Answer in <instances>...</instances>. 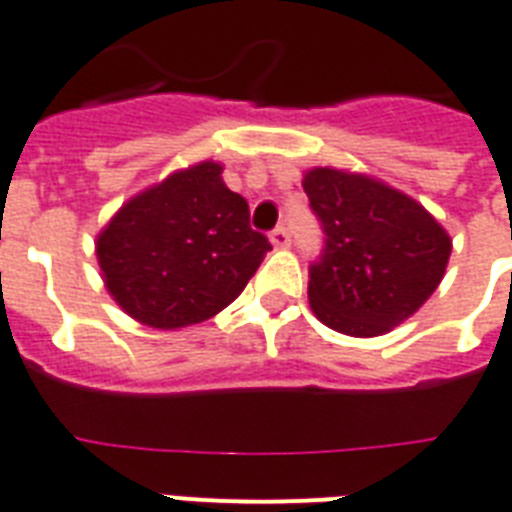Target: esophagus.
<instances>
[{
  "label": "esophagus",
  "instance_id": "esophagus-1",
  "mask_svg": "<svg viewBox=\"0 0 512 512\" xmlns=\"http://www.w3.org/2000/svg\"><path fill=\"white\" fill-rule=\"evenodd\" d=\"M271 244L274 246H287L290 244V230H287V227H274V230H271Z\"/></svg>",
  "mask_w": 512,
  "mask_h": 512
}]
</instances>
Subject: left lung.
<instances>
[{
  "label": "left lung",
  "mask_w": 512,
  "mask_h": 512,
  "mask_svg": "<svg viewBox=\"0 0 512 512\" xmlns=\"http://www.w3.org/2000/svg\"><path fill=\"white\" fill-rule=\"evenodd\" d=\"M323 227L309 266V304L347 336H380L429 301L445 276L450 236L399 189L358 173L314 168L304 176Z\"/></svg>",
  "instance_id": "1"
}]
</instances>
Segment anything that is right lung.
<instances>
[{
    "instance_id": "obj_1",
    "label": "right lung",
    "mask_w": 512,
    "mask_h": 512,
    "mask_svg": "<svg viewBox=\"0 0 512 512\" xmlns=\"http://www.w3.org/2000/svg\"><path fill=\"white\" fill-rule=\"evenodd\" d=\"M271 249L249 225V203L200 162L140 192L97 238L113 301L162 331L203 323L236 301Z\"/></svg>"
}]
</instances>
